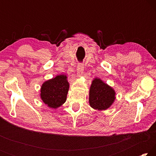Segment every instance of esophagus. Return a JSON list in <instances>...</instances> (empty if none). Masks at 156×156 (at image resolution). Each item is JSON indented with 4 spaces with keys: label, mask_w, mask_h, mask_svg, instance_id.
<instances>
[{
    "label": "esophagus",
    "mask_w": 156,
    "mask_h": 156,
    "mask_svg": "<svg viewBox=\"0 0 156 156\" xmlns=\"http://www.w3.org/2000/svg\"><path fill=\"white\" fill-rule=\"evenodd\" d=\"M84 71V65L83 63H78L77 66V73L79 76L83 75Z\"/></svg>",
    "instance_id": "esophagus-1"
}]
</instances>
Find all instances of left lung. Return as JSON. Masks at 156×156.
I'll return each mask as SVG.
<instances>
[{"mask_svg":"<svg viewBox=\"0 0 156 156\" xmlns=\"http://www.w3.org/2000/svg\"><path fill=\"white\" fill-rule=\"evenodd\" d=\"M115 91L99 78H95L89 90V105L95 109L105 110L114 102Z\"/></svg>","mask_w":156,"mask_h":156,"instance_id":"left-lung-1","label":"left lung"}]
</instances>
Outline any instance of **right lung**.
I'll return each mask as SVG.
<instances>
[{"mask_svg": "<svg viewBox=\"0 0 156 156\" xmlns=\"http://www.w3.org/2000/svg\"><path fill=\"white\" fill-rule=\"evenodd\" d=\"M69 87L67 76H57L43 84L41 90V99L50 108L59 107L66 101Z\"/></svg>", "mask_w": 156, "mask_h": 156, "instance_id": "add662e5", "label": "right lung"}]
</instances>
